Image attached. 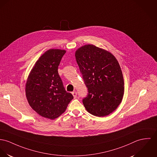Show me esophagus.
I'll list each match as a JSON object with an SVG mask.
<instances>
[{
  "mask_svg": "<svg viewBox=\"0 0 157 157\" xmlns=\"http://www.w3.org/2000/svg\"><path fill=\"white\" fill-rule=\"evenodd\" d=\"M72 94L73 96V97H74V98H76V97H77V93L76 92V91H73L72 93Z\"/></svg>",
  "mask_w": 157,
  "mask_h": 157,
  "instance_id": "esophagus-1",
  "label": "esophagus"
}]
</instances>
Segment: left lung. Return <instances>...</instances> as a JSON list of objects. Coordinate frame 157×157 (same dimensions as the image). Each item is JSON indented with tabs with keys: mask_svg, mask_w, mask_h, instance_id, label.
<instances>
[{
	"mask_svg": "<svg viewBox=\"0 0 157 157\" xmlns=\"http://www.w3.org/2000/svg\"><path fill=\"white\" fill-rule=\"evenodd\" d=\"M88 95L82 100L86 110L101 117L108 115L122 101L124 82L118 61L113 54L93 45H85L75 52Z\"/></svg>",
	"mask_w": 157,
	"mask_h": 157,
	"instance_id": "1",
	"label": "left lung"
}]
</instances>
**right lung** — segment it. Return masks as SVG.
<instances>
[{
    "mask_svg": "<svg viewBox=\"0 0 157 157\" xmlns=\"http://www.w3.org/2000/svg\"><path fill=\"white\" fill-rule=\"evenodd\" d=\"M65 50L51 49L37 61L25 84L29 105L39 115L54 120L64 113L72 94L67 93L58 73Z\"/></svg>",
    "mask_w": 157,
    "mask_h": 157,
    "instance_id": "1",
    "label": "right lung"
}]
</instances>
